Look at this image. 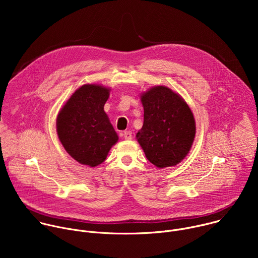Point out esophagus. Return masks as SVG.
Instances as JSON below:
<instances>
[{
	"instance_id": "34e87169",
	"label": "esophagus",
	"mask_w": 258,
	"mask_h": 258,
	"mask_svg": "<svg viewBox=\"0 0 258 258\" xmlns=\"http://www.w3.org/2000/svg\"><path fill=\"white\" fill-rule=\"evenodd\" d=\"M123 138H124L125 140H132V139H133V134H132V132H130V131L124 132V133H123Z\"/></svg>"
}]
</instances>
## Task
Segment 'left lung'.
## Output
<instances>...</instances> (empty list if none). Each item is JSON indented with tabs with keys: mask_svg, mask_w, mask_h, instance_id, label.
<instances>
[{
	"mask_svg": "<svg viewBox=\"0 0 258 258\" xmlns=\"http://www.w3.org/2000/svg\"><path fill=\"white\" fill-rule=\"evenodd\" d=\"M144 123L137 140L158 168L178 164L193 145L196 123L190 107L167 87L156 86L141 95Z\"/></svg>",
	"mask_w": 258,
	"mask_h": 258,
	"instance_id": "left-lung-1",
	"label": "left lung"
}]
</instances>
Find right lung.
<instances>
[{"label":"right lung","mask_w":258,"mask_h":258,"mask_svg":"<svg viewBox=\"0 0 258 258\" xmlns=\"http://www.w3.org/2000/svg\"><path fill=\"white\" fill-rule=\"evenodd\" d=\"M110 89L84 85L67 100L58 113V138L66 152L78 162L95 167L107 157L118 141L104 105Z\"/></svg>","instance_id":"add662e5"}]
</instances>
